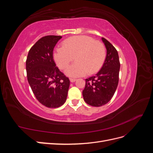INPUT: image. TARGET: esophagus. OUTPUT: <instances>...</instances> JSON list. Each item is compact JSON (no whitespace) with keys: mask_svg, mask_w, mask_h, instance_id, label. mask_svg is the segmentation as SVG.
Segmentation results:
<instances>
[{"mask_svg":"<svg viewBox=\"0 0 153 153\" xmlns=\"http://www.w3.org/2000/svg\"><path fill=\"white\" fill-rule=\"evenodd\" d=\"M69 80H70L71 82H75L76 80V78H69Z\"/></svg>","mask_w":153,"mask_h":153,"instance_id":"34e87169","label":"esophagus"}]
</instances>
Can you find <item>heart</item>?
<instances>
[{
	"mask_svg": "<svg viewBox=\"0 0 153 153\" xmlns=\"http://www.w3.org/2000/svg\"><path fill=\"white\" fill-rule=\"evenodd\" d=\"M75 57L76 61L66 69V74L70 77L82 76L99 70L105 61L106 48L101 41L82 35L66 39L53 53L55 61L61 69H66Z\"/></svg>",
	"mask_w": 153,
	"mask_h": 153,
	"instance_id": "1",
	"label": "heart"
}]
</instances>
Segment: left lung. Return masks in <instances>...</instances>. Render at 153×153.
Returning <instances> with one entry per match:
<instances>
[{
  "mask_svg": "<svg viewBox=\"0 0 153 153\" xmlns=\"http://www.w3.org/2000/svg\"><path fill=\"white\" fill-rule=\"evenodd\" d=\"M106 48V56L102 68L93 76L85 79L82 91L85 102L91 106H101L112 99L119 82L120 62L117 50L108 41L101 38Z\"/></svg>",
  "mask_w": 153,
  "mask_h": 153,
  "instance_id": "obj_1",
  "label": "left lung"
}]
</instances>
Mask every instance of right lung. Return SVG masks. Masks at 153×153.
<instances>
[{
	"label": "right lung",
	"mask_w": 153,
	"mask_h": 153,
	"mask_svg": "<svg viewBox=\"0 0 153 153\" xmlns=\"http://www.w3.org/2000/svg\"><path fill=\"white\" fill-rule=\"evenodd\" d=\"M61 36L49 35L30 48L26 60L27 80L36 99L48 108H57L66 100L69 78L56 66L53 52Z\"/></svg>",
	"instance_id": "add662e5"
}]
</instances>
